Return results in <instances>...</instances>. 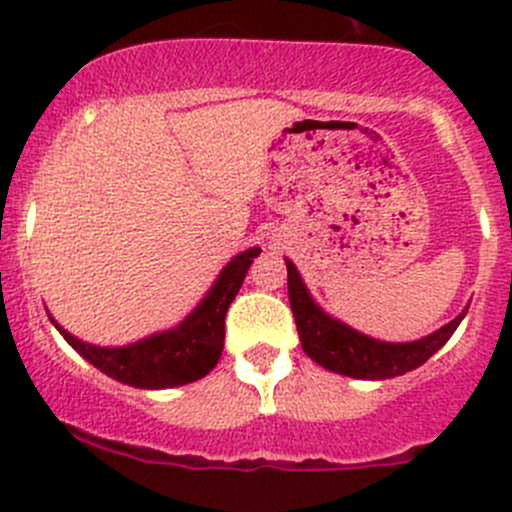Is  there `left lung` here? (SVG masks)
<instances>
[{
  "label": "left lung",
  "instance_id": "8db88e82",
  "mask_svg": "<svg viewBox=\"0 0 512 512\" xmlns=\"http://www.w3.org/2000/svg\"><path fill=\"white\" fill-rule=\"evenodd\" d=\"M287 292L294 322H297L299 342H302V349L309 359H314L319 366L334 371V374L352 376V379H391V376H401L416 369L453 337V332L468 312V309H463L453 322H448L446 327L428 334V337L418 339V342L389 344L364 337V334L349 329L347 324L324 314L309 297L297 267L289 260Z\"/></svg>",
  "mask_w": 512,
  "mask_h": 512
}]
</instances>
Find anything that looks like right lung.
<instances>
[{
	"instance_id": "right-lung-1",
	"label": "right lung",
	"mask_w": 512,
	"mask_h": 512,
	"mask_svg": "<svg viewBox=\"0 0 512 512\" xmlns=\"http://www.w3.org/2000/svg\"><path fill=\"white\" fill-rule=\"evenodd\" d=\"M257 255H260V247H252V250L237 255L220 272L208 297L195 307V312L180 327L153 334L131 347H94V344L71 337L54 319L51 322L86 361H91L96 369L121 384L136 386V389H170V386L190 384V381L203 379L218 364L225 344L227 307L240 292L242 280Z\"/></svg>"
}]
</instances>
